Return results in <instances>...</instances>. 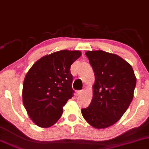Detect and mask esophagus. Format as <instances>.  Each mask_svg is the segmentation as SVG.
Masks as SVG:
<instances>
[{
    "instance_id": "34e87169",
    "label": "esophagus",
    "mask_w": 149,
    "mask_h": 149,
    "mask_svg": "<svg viewBox=\"0 0 149 149\" xmlns=\"http://www.w3.org/2000/svg\"><path fill=\"white\" fill-rule=\"evenodd\" d=\"M82 92H83V91H82V90L77 91V92H76V96H79V95L81 94Z\"/></svg>"
}]
</instances>
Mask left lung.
<instances>
[{
    "label": "left lung",
    "instance_id": "8db88e82",
    "mask_svg": "<svg viewBox=\"0 0 149 149\" xmlns=\"http://www.w3.org/2000/svg\"><path fill=\"white\" fill-rule=\"evenodd\" d=\"M95 76L91 103L81 112L95 128L114 124L133 98L136 77L130 64L116 54L103 51H87Z\"/></svg>",
    "mask_w": 149,
    "mask_h": 149
}]
</instances>
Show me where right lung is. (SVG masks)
<instances>
[{
	"mask_svg": "<svg viewBox=\"0 0 149 149\" xmlns=\"http://www.w3.org/2000/svg\"><path fill=\"white\" fill-rule=\"evenodd\" d=\"M80 55L79 51L55 52L41 57L27 73L23 103L37 126L48 128L60 119L63 106L74 93L70 68Z\"/></svg>",
	"mask_w": 149,
	"mask_h": 149,
	"instance_id": "add662e5",
	"label": "right lung"
}]
</instances>
